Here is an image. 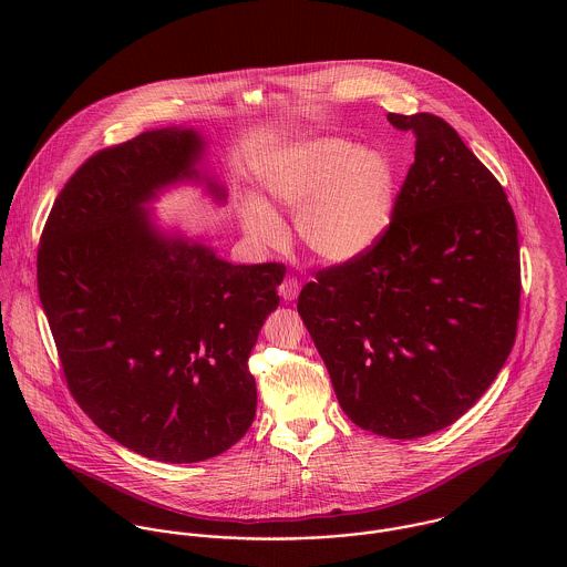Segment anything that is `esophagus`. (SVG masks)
Listing matches in <instances>:
<instances>
[{"mask_svg": "<svg viewBox=\"0 0 567 567\" xmlns=\"http://www.w3.org/2000/svg\"><path fill=\"white\" fill-rule=\"evenodd\" d=\"M299 292H301V284L295 277H286L279 286V295L284 301H295L299 297Z\"/></svg>", "mask_w": 567, "mask_h": 567, "instance_id": "esophagus-1", "label": "esophagus"}]
</instances>
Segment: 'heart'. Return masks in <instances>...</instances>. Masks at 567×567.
<instances>
[{"instance_id": "b5f03b06", "label": "heart", "mask_w": 567, "mask_h": 567, "mask_svg": "<svg viewBox=\"0 0 567 567\" xmlns=\"http://www.w3.org/2000/svg\"><path fill=\"white\" fill-rule=\"evenodd\" d=\"M264 196L246 200L243 227L250 240L277 244L281 220L266 207L295 212V236L331 264L362 257L389 231L398 203V169L389 153L344 137H306L255 163Z\"/></svg>"}]
</instances>
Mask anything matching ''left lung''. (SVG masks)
I'll return each mask as SVG.
<instances>
[{
	"instance_id": "1",
	"label": "left lung",
	"mask_w": 567,
	"mask_h": 567,
	"mask_svg": "<svg viewBox=\"0 0 567 567\" xmlns=\"http://www.w3.org/2000/svg\"><path fill=\"white\" fill-rule=\"evenodd\" d=\"M414 163L389 231L315 272L297 310L344 414L380 436L452 425L504 367L519 319V244L508 198L432 113H389Z\"/></svg>"
}]
</instances>
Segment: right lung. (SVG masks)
Segmentation results:
<instances>
[{
	"mask_svg": "<svg viewBox=\"0 0 567 567\" xmlns=\"http://www.w3.org/2000/svg\"><path fill=\"white\" fill-rule=\"evenodd\" d=\"M203 151L196 131L162 128L91 155L54 200L37 252L72 398L120 445L162 463L207 461L250 427L248 355L286 275L157 231L146 203L198 181Z\"/></svg>",
	"mask_w": 567,
	"mask_h": 567,
	"instance_id": "obj_1",
	"label": "right lung"
}]
</instances>
